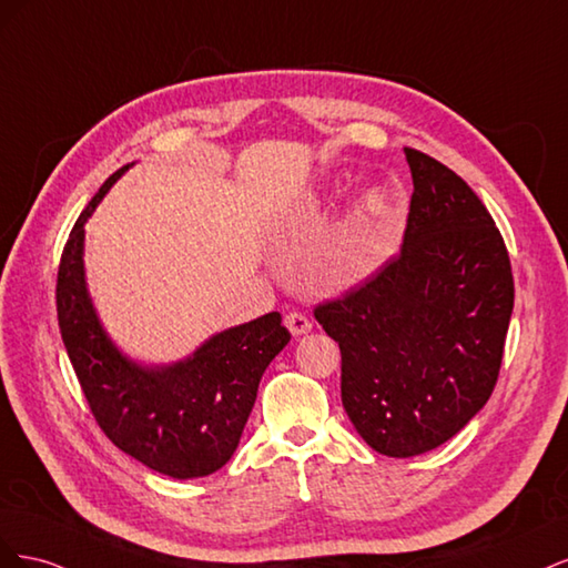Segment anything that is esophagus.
<instances>
[{"label": "esophagus", "mask_w": 568, "mask_h": 568, "mask_svg": "<svg viewBox=\"0 0 568 568\" xmlns=\"http://www.w3.org/2000/svg\"><path fill=\"white\" fill-rule=\"evenodd\" d=\"M284 322L288 326V332L294 334V336H303V334H307V332L313 329V322L307 320L303 313H288Z\"/></svg>", "instance_id": "34e87169"}]
</instances>
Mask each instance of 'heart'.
I'll return each instance as SVG.
<instances>
[{
	"label": "heart",
	"mask_w": 568,
	"mask_h": 568,
	"mask_svg": "<svg viewBox=\"0 0 568 568\" xmlns=\"http://www.w3.org/2000/svg\"><path fill=\"white\" fill-rule=\"evenodd\" d=\"M386 209V196L382 192H372L363 201V213L365 215H379Z\"/></svg>",
	"instance_id": "heart-1"
}]
</instances>
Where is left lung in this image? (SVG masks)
Listing matches in <instances>:
<instances>
[{
    "instance_id": "obj_1",
    "label": "left lung",
    "mask_w": 568,
    "mask_h": 568,
    "mask_svg": "<svg viewBox=\"0 0 568 568\" xmlns=\"http://www.w3.org/2000/svg\"><path fill=\"white\" fill-rule=\"evenodd\" d=\"M400 253L315 320L341 348V400L372 450L415 457L459 434L500 374L514 307L509 253L471 186L405 149Z\"/></svg>"
}]
</instances>
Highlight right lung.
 I'll use <instances>...</instances> for the list:
<instances>
[{
    "label": "right lung",
    "mask_w": 568,
    "mask_h": 568,
    "mask_svg": "<svg viewBox=\"0 0 568 568\" xmlns=\"http://www.w3.org/2000/svg\"><path fill=\"white\" fill-rule=\"evenodd\" d=\"M120 168L88 203L63 246L57 313L63 346L84 398L109 440L144 467L199 478L225 467L257 395L263 372L291 341L280 313L220 332L173 365L146 367L115 348L84 282V222Z\"/></svg>",
    "instance_id": "right-lung-1"
}]
</instances>
